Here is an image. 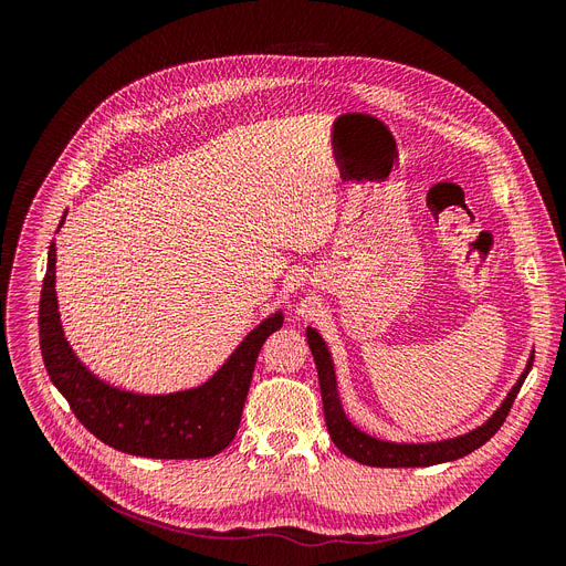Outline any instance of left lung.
Returning <instances> with one entry per match:
<instances>
[{"label":"left lung","instance_id":"obj_1","mask_svg":"<svg viewBox=\"0 0 566 566\" xmlns=\"http://www.w3.org/2000/svg\"><path fill=\"white\" fill-rule=\"evenodd\" d=\"M306 342H310V349L316 361L323 416H325V424H328L333 443L345 455L370 468H430V465H439V462L458 460L462 455L476 451L479 447H484V443L501 430V424L505 422L512 403L517 399L520 387L524 385L531 366H534V354H531L524 373L520 375L515 387L507 391L503 403L493 410V416L484 424L474 427V430H470L468 434L441 439V441H427V443H397V441H385V439L366 434L347 418L345 408H342V401H339L335 366H333L328 345H325L323 337L314 328H306Z\"/></svg>","mask_w":566,"mask_h":566}]
</instances>
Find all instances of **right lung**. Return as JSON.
I'll return each mask as SVG.
<instances>
[{
	"instance_id": "right-lung-1",
	"label": "right lung",
	"mask_w": 566,
	"mask_h": 566,
	"mask_svg": "<svg viewBox=\"0 0 566 566\" xmlns=\"http://www.w3.org/2000/svg\"><path fill=\"white\" fill-rule=\"evenodd\" d=\"M281 325V312L264 318L245 335L227 364L193 389L172 394L117 389L98 380L67 345L56 297V243L49 245L40 295V347L46 373L77 420L96 439L123 453L186 460L224 451L241 424L256 356Z\"/></svg>"
}]
</instances>
